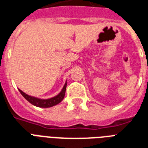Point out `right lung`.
Masks as SVG:
<instances>
[{
	"instance_id": "1",
	"label": "right lung",
	"mask_w": 148,
	"mask_h": 148,
	"mask_svg": "<svg viewBox=\"0 0 148 148\" xmlns=\"http://www.w3.org/2000/svg\"><path fill=\"white\" fill-rule=\"evenodd\" d=\"M66 82L64 84V86L63 87L61 92H60L59 94L56 95V96L50 98V99H42L36 98V97L31 96L29 95L25 94L21 90L18 89L19 92L22 95V96L24 97L25 99H26L27 101H29L31 104H32L35 106L40 107V108H49V107L54 106L56 105L59 104L60 102L64 99L65 96V92H66Z\"/></svg>"
}]
</instances>
